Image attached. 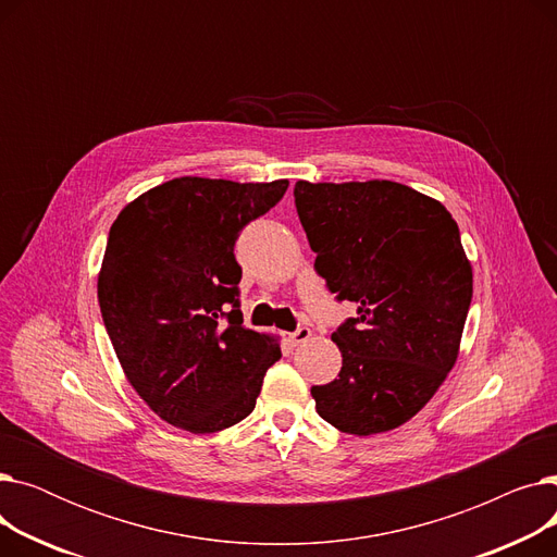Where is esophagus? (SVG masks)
I'll return each mask as SVG.
<instances>
[{"instance_id":"34e87169","label":"esophagus","mask_w":557,"mask_h":557,"mask_svg":"<svg viewBox=\"0 0 557 557\" xmlns=\"http://www.w3.org/2000/svg\"><path fill=\"white\" fill-rule=\"evenodd\" d=\"M286 338H288L290 345H302V343H307L311 338V330L309 327H298L296 332H290Z\"/></svg>"}]
</instances>
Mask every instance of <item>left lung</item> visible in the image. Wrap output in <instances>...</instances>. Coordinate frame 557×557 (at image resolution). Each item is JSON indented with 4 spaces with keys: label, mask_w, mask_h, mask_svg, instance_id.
Instances as JSON below:
<instances>
[{
    "label": "left lung",
    "mask_w": 557,
    "mask_h": 557,
    "mask_svg": "<svg viewBox=\"0 0 557 557\" xmlns=\"http://www.w3.org/2000/svg\"><path fill=\"white\" fill-rule=\"evenodd\" d=\"M296 208L315 271L355 302L332 334L343 368L313 386L315 411L343 433L401 426L443 386L472 302V263L441 200L393 181H298Z\"/></svg>",
    "instance_id": "left-lung-1"
}]
</instances>
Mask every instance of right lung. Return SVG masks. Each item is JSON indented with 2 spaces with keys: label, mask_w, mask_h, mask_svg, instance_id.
I'll use <instances>...</instances> for the list:
<instances>
[{
  "label": "right lung",
  "mask_w": 557,
  "mask_h": 557,
  "mask_svg": "<svg viewBox=\"0 0 557 557\" xmlns=\"http://www.w3.org/2000/svg\"><path fill=\"white\" fill-rule=\"evenodd\" d=\"M286 187L183 175L131 200L110 227L97 282L103 323L135 393L173 426L242 422L282 357L277 336L244 327L234 242Z\"/></svg>",
  "instance_id": "add662e5"
}]
</instances>
